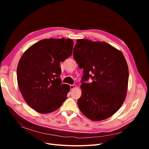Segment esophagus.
<instances>
[{"mask_svg":"<svg viewBox=\"0 0 149 149\" xmlns=\"http://www.w3.org/2000/svg\"><path fill=\"white\" fill-rule=\"evenodd\" d=\"M75 87H76V85H75V84H71V85H70V90H72V89H74Z\"/></svg>","mask_w":149,"mask_h":149,"instance_id":"obj_1","label":"esophagus"}]
</instances>
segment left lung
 <instances>
[{
    "instance_id": "8db88e82",
    "label": "left lung",
    "mask_w": 149,
    "mask_h": 149,
    "mask_svg": "<svg viewBox=\"0 0 149 149\" xmlns=\"http://www.w3.org/2000/svg\"><path fill=\"white\" fill-rule=\"evenodd\" d=\"M73 57L81 69V96L77 103L81 112L92 121L113 115L126 97L129 69L122 52L103 42L79 39ZM92 83H86L89 78Z\"/></svg>"
}]
</instances>
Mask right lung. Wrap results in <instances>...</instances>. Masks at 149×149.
Returning <instances> with one entry per match:
<instances>
[{
	"label": "right lung",
	"mask_w": 149,
	"mask_h": 149,
	"mask_svg": "<svg viewBox=\"0 0 149 149\" xmlns=\"http://www.w3.org/2000/svg\"><path fill=\"white\" fill-rule=\"evenodd\" d=\"M73 45L70 39H44L31 46L20 59L19 87L26 103L36 111L54 112L66 100L70 86L61 84L60 63L71 56Z\"/></svg>",
	"instance_id": "1"
}]
</instances>
